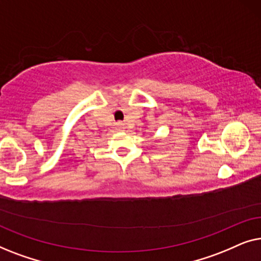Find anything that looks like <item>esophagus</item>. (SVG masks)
<instances>
[{
    "mask_svg": "<svg viewBox=\"0 0 261 261\" xmlns=\"http://www.w3.org/2000/svg\"><path fill=\"white\" fill-rule=\"evenodd\" d=\"M116 129H117V130H123V129H124V126H123V123H121V122H117V123H116Z\"/></svg>",
    "mask_w": 261,
    "mask_h": 261,
    "instance_id": "obj_1",
    "label": "esophagus"
}]
</instances>
